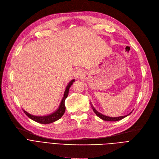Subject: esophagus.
<instances>
[{
	"label": "esophagus",
	"mask_w": 159,
	"mask_h": 159,
	"mask_svg": "<svg viewBox=\"0 0 159 159\" xmlns=\"http://www.w3.org/2000/svg\"><path fill=\"white\" fill-rule=\"evenodd\" d=\"M82 73H83V72L81 71V69H75V70H74V77H75V78H76V79H78V78L81 76V75Z\"/></svg>",
	"instance_id": "obj_1"
}]
</instances>
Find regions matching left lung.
<instances>
[{"mask_svg": "<svg viewBox=\"0 0 159 159\" xmlns=\"http://www.w3.org/2000/svg\"><path fill=\"white\" fill-rule=\"evenodd\" d=\"M90 105H91V107H92V108H93V111L94 112L95 114H96L98 117L100 118L101 119H102V120H105V121H110V122H116V121H118V120H122V119L124 118L125 117L127 116L128 115H129L131 114V113L132 112H131L130 113H129V115H125V116H118V117H110V116H105V115H102V113L99 112L98 111H96V110L95 109V108L93 106L92 104H90Z\"/></svg>", "mask_w": 159, "mask_h": 159, "instance_id": "8db88e82", "label": "left lung"}]
</instances>
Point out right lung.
<instances>
[{
    "label": "right lung",
    "mask_w": 159,
    "mask_h": 159,
    "mask_svg": "<svg viewBox=\"0 0 159 159\" xmlns=\"http://www.w3.org/2000/svg\"><path fill=\"white\" fill-rule=\"evenodd\" d=\"M75 81V80H71L69 84L67 85L66 89L65 90L64 93V96L63 97V99L61 100V103H60V105L59 108L53 113H51L49 115H47V116H34L32 115L30 113L27 112L26 111H24V112L26 115V116L28 117H29L30 119H32V120L35 121V122H37L38 123L42 124H48L52 122H54L56 121H57V120L60 119L62 116L64 115V113L65 112V101L66 100V98L68 96V94H69V89L71 87V85L73 84V83Z\"/></svg>",
    "instance_id": "1"
}]
</instances>
